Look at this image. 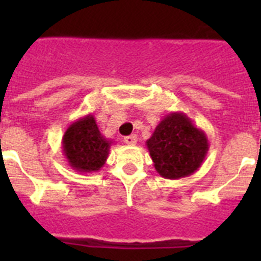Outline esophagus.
Listing matches in <instances>:
<instances>
[{
	"mask_svg": "<svg viewBox=\"0 0 261 261\" xmlns=\"http://www.w3.org/2000/svg\"><path fill=\"white\" fill-rule=\"evenodd\" d=\"M124 142L128 145H135L136 142H137V136L136 135L126 136V137H124Z\"/></svg>",
	"mask_w": 261,
	"mask_h": 261,
	"instance_id": "34e87169",
	"label": "esophagus"
}]
</instances>
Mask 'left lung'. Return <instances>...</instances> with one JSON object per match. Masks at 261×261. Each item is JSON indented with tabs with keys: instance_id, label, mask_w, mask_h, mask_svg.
I'll return each instance as SVG.
<instances>
[{
	"instance_id": "obj_1",
	"label": "left lung",
	"mask_w": 261,
	"mask_h": 261,
	"mask_svg": "<svg viewBox=\"0 0 261 261\" xmlns=\"http://www.w3.org/2000/svg\"><path fill=\"white\" fill-rule=\"evenodd\" d=\"M146 147L156 172L165 179L195 174L209 150L208 137L183 112L166 115L156 125Z\"/></svg>"
}]
</instances>
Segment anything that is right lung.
<instances>
[{
	"instance_id": "right-lung-1",
	"label": "right lung",
	"mask_w": 261,
	"mask_h": 261,
	"mask_svg": "<svg viewBox=\"0 0 261 261\" xmlns=\"http://www.w3.org/2000/svg\"><path fill=\"white\" fill-rule=\"evenodd\" d=\"M62 154L73 170L87 174L105 166L114 142L107 140L91 114L73 121L62 136Z\"/></svg>"
}]
</instances>
